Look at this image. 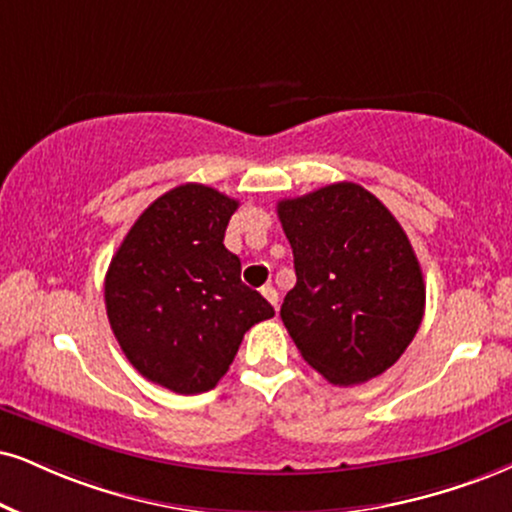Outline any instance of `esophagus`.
<instances>
[{"instance_id":"obj_1","label":"esophagus","mask_w":512,"mask_h":512,"mask_svg":"<svg viewBox=\"0 0 512 512\" xmlns=\"http://www.w3.org/2000/svg\"><path fill=\"white\" fill-rule=\"evenodd\" d=\"M261 294L266 296L268 304H273V308L277 311V299H280V296H277V289L273 285H266V287H261Z\"/></svg>"}]
</instances>
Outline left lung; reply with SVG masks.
<instances>
[{
  "label": "left lung",
  "instance_id": "obj_1",
  "mask_svg": "<svg viewBox=\"0 0 512 512\" xmlns=\"http://www.w3.org/2000/svg\"><path fill=\"white\" fill-rule=\"evenodd\" d=\"M296 285L280 308L304 361L349 387L382 375L413 342L425 280L399 220L356 182L277 201Z\"/></svg>",
  "mask_w": 512,
  "mask_h": 512
}]
</instances>
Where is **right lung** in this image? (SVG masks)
Wrapping results in <instances>:
<instances>
[{
  "mask_svg": "<svg viewBox=\"0 0 512 512\" xmlns=\"http://www.w3.org/2000/svg\"><path fill=\"white\" fill-rule=\"evenodd\" d=\"M237 206L197 182L170 189L135 220L106 273V315L125 358L175 394L216 387L244 332L275 315L223 244Z\"/></svg>",
  "mask_w": 512,
  "mask_h": 512,
  "instance_id": "1",
  "label": "right lung"
}]
</instances>
